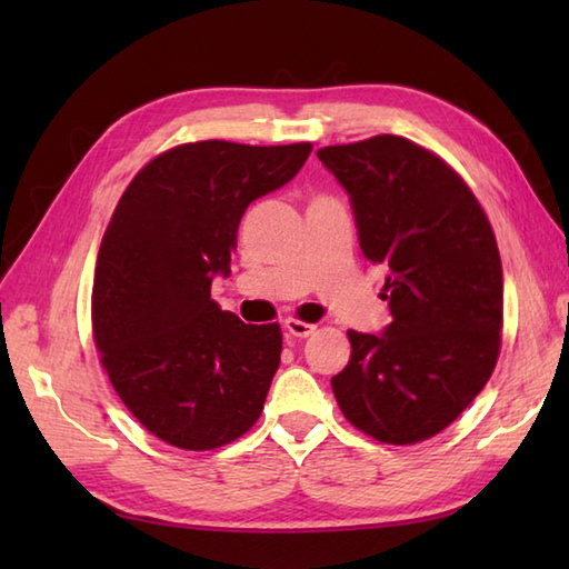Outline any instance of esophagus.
<instances>
[{
  "instance_id": "34e87169",
  "label": "esophagus",
  "mask_w": 569,
  "mask_h": 569,
  "mask_svg": "<svg viewBox=\"0 0 569 569\" xmlns=\"http://www.w3.org/2000/svg\"><path fill=\"white\" fill-rule=\"evenodd\" d=\"M286 330H288V335L300 337V340H303V337H310L312 332H316V325H308V322H303V320L288 318V320H286Z\"/></svg>"
}]
</instances>
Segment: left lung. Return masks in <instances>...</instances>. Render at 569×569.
<instances>
[{
    "label": "left lung",
    "instance_id": "8db88e82",
    "mask_svg": "<svg viewBox=\"0 0 569 569\" xmlns=\"http://www.w3.org/2000/svg\"><path fill=\"white\" fill-rule=\"evenodd\" d=\"M352 202L359 247L386 266L381 335L349 330L332 377L345 418L389 445L445 430L485 389L501 347L503 276L493 229L467 183L403 137L325 147Z\"/></svg>",
    "mask_w": 569,
    "mask_h": 569
}]
</instances>
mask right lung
<instances>
[{
    "label": "right lung",
    "instance_id": "right-lung-1",
    "mask_svg": "<svg viewBox=\"0 0 569 569\" xmlns=\"http://www.w3.org/2000/svg\"><path fill=\"white\" fill-rule=\"evenodd\" d=\"M312 143L198 141L143 166L102 237L92 330L114 391L180 450H214L259 420L283 337L210 298L229 276L241 214L283 188Z\"/></svg>",
    "mask_w": 569,
    "mask_h": 569
}]
</instances>
